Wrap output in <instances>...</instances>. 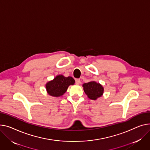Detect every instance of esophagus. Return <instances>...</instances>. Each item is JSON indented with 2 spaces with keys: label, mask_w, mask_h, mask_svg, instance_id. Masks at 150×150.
Wrapping results in <instances>:
<instances>
[{
  "label": "esophagus",
  "mask_w": 150,
  "mask_h": 150,
  "mask_svg": "<svg viewBox=\"0 0 150 150\" xmlns=\"http://www.w3.org/2000/svg\"><path fill=\"white\" fill-rule=\"evenodd\" d=\"M75 83L76 84L78 85L79 84H81V80L80 79H75Z\"/></svg>",
  "instance_id": "esophagus-1"
}]
</instances>
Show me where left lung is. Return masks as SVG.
I'll return each mask as SVG.
<instances>
[{
	"label": "left lung",
	"instance_id": "1",
	"mask_svg": "<svg viewBox=\"0 0 150 150\" xmlns=\"http://www.w3.org/2000/svg\"><path fill=\"white\" fill-rule=\"evenodd\" d=\"M83 86L86 94L90 99H93V100H95L101 96L104 92L103 86L95 81H91L87 83H84Z\"/></svg>",
	"mask_w": 150,
	"mask_h": 150
}]
</instances>
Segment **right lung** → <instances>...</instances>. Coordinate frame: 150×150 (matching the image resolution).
Returning <instances> with one entry per match:
<instances>
[{
  "label": "right lung",
  "instance_id": "add662e5",
  "mask_svg": "<svg viewBox=\"0 0 150 150\" xmlns=\"http://www.w3.org/2000/svg\"><path fill=\"white\" fill-rule=\"evenodd\" d=\"M74 83V79L71 76L65 77L63 75H58L52 81L46 84V88L50 95L57 97L63 95L68 87Z\"/></svg>",
  "mask_w": 150,
  "mask_h": 150
}]
</instances>
